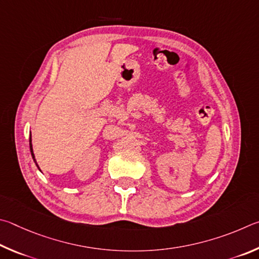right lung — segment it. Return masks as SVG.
Wrapping results in <instances>:
<instances>
[{
    "label": "right lung",
    "mask_w": 259,
    "mask_h": 259,
    "mask_svg": "<svg viewBox=\"0 0 259 259\" xmlns=\"http://www.w3.org/2000/svg\"><path fill=\"white\" fill-rule=\"evenodd\" d=\"M29 147H30V152H31V156H33V159H34V161L36 162V160H35V157H34V153H33V147H31V138L29 139ZM37 165V164H36Z\"/></svg>",
    "instance_id": "1"
}]
</instances>
